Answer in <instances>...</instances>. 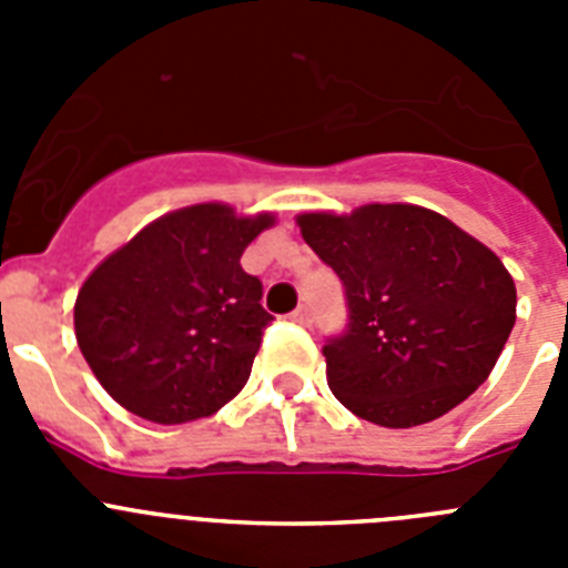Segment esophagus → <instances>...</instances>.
<instances>
[{
	"label": "esophagus",
	"instance_id": "obj_1",
	"mask_svg": "<svg viewBox=\"0 0 568 568\" xmlns=\"http://www.w3.org/2000/svg\"><path fill=\"white\" fill-rule=\"evenodd\" d=\"M290 318H293L295 324H301V327H307L310 321H313V313H310V307H298L293 315H290Z\"/></svg>",
	"mask_w": 568,
	"mask_h": 568
}]
</instances>
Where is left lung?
I'll list each match as a JSON object with an SVG mask.
<instances>
[{
  "mask_svg": "<svg viewBox=\"0 0 568 568\" xmlns=\"http://www.w3.org/2000/svg\"><path fill=\"white\" fill-rule=\"evenodd\" d=\"M301 235L338 273L349 327L324 346L335 398L369 424H429L498 364L518 293L504 261L418 204L301 213Z\"/></svg>",
  "mask_w": 568,
  "mask_h": 568,
  "instance_id": "8db88e82",
  "label": "left lung"
}]
</instances>
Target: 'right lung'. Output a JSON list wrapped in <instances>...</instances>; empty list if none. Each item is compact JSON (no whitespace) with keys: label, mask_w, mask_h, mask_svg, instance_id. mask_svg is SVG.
I'll return each mask as SVG.
<instances>
[{"label":"right lung","mask_w":568,"mask_h":568,"mask_svg":"<svg viewBox=\"0 0 568 568\" xmlns=\"http://www.w3.org/2000/svg\"><path fill=\"white\" fill-rule=\"evenodd\" d=\"M273 224V213L190 204L159 215L84 278L73 327L115 404L153 424H187L244 389L273 315L241 253Z\"/></svg>","instance_id":"1"}]
</instances>
